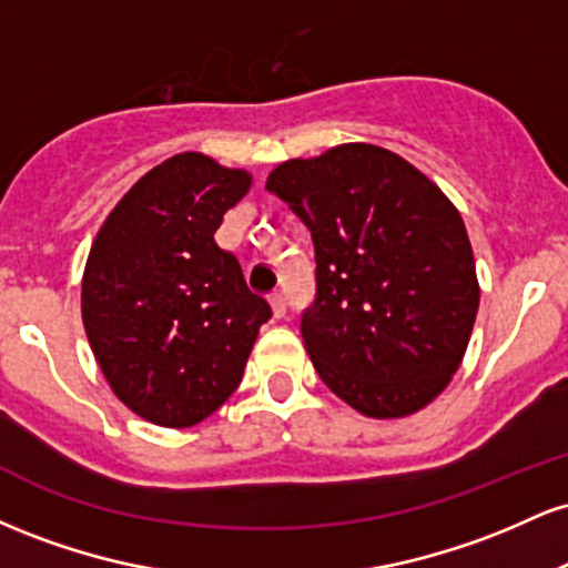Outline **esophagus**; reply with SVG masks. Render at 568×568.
<instances>
[{"instance_id": "1", "label": "esophagus", "mask_w": 568, "mask_h": 568, "mask_svg": "<svg viewBox=\"0 0 568 568\" xmlns=\"http://www.w3.org/2000/svg\"><path fill=\"white\" fill-rule=\"evenodd\" d=\"M270 304H272V315H275V317L285 315V296H283V293H280V291L272 293Z\"/></svg>"}]
</instances>
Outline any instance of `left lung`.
Returning <instances> with one entry per match:
<instances>
[{
    "label": "left lung",
    "mask_w": 568,
    "mask_h": 568,
    "mask_svg": "<svg viewBox=\"0 0 568 568\" xmlns=\"http://www.w3.org/2000/svg\"><path fill=\"white\" fill-rule=\"evenodd\" d=\"M266 189L315 243L317 296L302 338L325 387L371 419L433 403L465 357L480 302L454 202L374 143L283 162Z\"/></svg>",
    "instance_id": "1"
}]
</instances>
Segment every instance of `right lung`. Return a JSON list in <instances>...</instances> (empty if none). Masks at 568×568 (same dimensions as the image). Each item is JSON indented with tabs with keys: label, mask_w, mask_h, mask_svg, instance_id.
<instances>
[{
	"label": "right lung",
	"mask_w": 568,
	"mask_h": 568,
	"mask_svg": "<svg viewBox=\"0 0 568 568\" xmlns=\"http://www.w3.org/2000/svg\"><path fill=\"white\" fill-rule=\"evenodd\" d=\"M251 184L181 152L128 189L90 247L84 334L112 393L152 425L184 429L224 406L272 317L213 240Z\"/></svg>",
	"instance_id": "obj_1"
}]
</instances>
